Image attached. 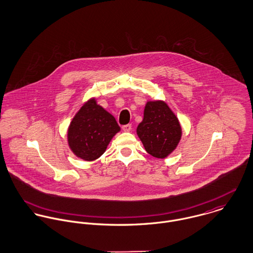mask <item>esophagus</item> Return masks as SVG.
<instances>
[{"mask_svg":"<svg viewBox=\"0 0 253 253\" xmlns=\"http://www.w3.org/2000/svg\"><path fill=\"white\" fill-rule=\"evenodd\" d=\"M123 130L126 131V132H129L131 130V125L128 124V125H125L123 126Z\"/></svg>","mask_w":253,"mask_h":253,"instance_id":"obj_1","label":"esophagus"}]
</instances>
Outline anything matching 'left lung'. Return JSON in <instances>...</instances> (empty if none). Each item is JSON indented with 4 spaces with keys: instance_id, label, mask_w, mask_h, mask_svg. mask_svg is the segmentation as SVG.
<instances>
[{
    "instance_id": "obj_1",
    "label": "left lung",
    "mask_w": 253,
    "mask_h": 253,
    "mask_svg": "<svg viewBox=\"0 0 253 253\" xmlns=\"http://www.w3.org/2000/svg\"><path fill=\"white\" fill-rule=\"evenodd\" d=\"M147 153L165 159L179 143L182 135L177 117L165 101H148L144 117L136 129Z\"/></svg>"
}]
</instances>
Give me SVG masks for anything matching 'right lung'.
<instances>
[{"mask_svg":"<svg viewBox=\"0 0 253 253\" xmlns=\"http://www.w3.org/2000/svg\"><path fill=\"white\" fill-rule=\"evenodd\" d=\"M121 130L116 119L96 103L86 101L73 118L67 138L73 153L84 161L98 159L107 149L113 136Z\"/></svg>","mask_w":253,"mask_h":253,"instance_id":"obj_1","label":"right lung"}]
</instances>
